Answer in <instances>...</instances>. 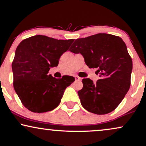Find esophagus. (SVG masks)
<instances>
[{
    "instance_id": "esophagus-1",
    "label": "esophagus",
    "mask_w": 146,
    "mask_h": 146,
    "mask_svg": "<svg viewBox=\"0 0 146 146\" xmlns=\"http://www.w3.org/2000/svg\"><path fill=\"white\" fill-rule=\"evenodd\" d=\"M75 78L76 81H81V80H82V78H80V77H78V76H75Z\"/></svg>"
}]
</instances>
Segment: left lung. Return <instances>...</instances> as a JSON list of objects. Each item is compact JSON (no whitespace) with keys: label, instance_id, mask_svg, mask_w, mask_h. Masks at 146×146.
<instances>
[{"label":"left lung","instance_id":"8db88e82","mask_svg":"<svg viewBox=\"0 0 146 146\" xmlns=\"http://www.w3.org/2000/svg\"><path fill=\"white\" fill-rule=\"evenodd\" d=\"M70 51L81 54L89 68H96L99 79L94 84L82 80L78 94L81 104L91 113L103 115L113 111L129 90L133 62L125 43L119 36L99 33L78 38Z\"/></svg>","mask_w":146,"mask_h":146}]
</instances>
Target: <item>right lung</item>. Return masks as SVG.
<instances>
[{"label":"right lung","instance_id":"obj_1","mask_svg":"<svg viewBox=\"0 0 146 146\" xmlns=\"http://www.w3.org/2000/svg\"><path fill=\"white\" fill-rule=\"evenodd\" d=\"M74 40H58L36 35L23 40L12 62L13 87L22 104L30 111H52L60 103L64 90L75 81L65 75L56 79L47 75Z\"/></svg>","mask_w":146,"mask_h":146}]
</instances>
